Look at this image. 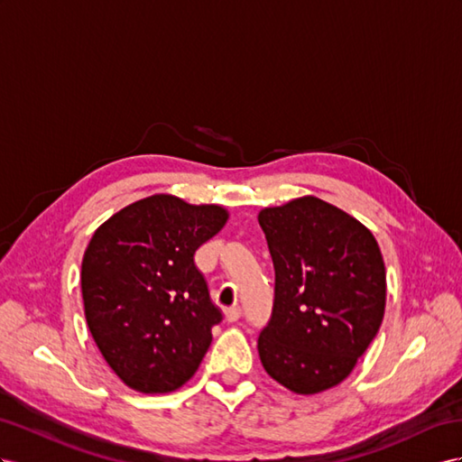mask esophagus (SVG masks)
Masks as SVG:
<instances>
[{
    "mask_svg": "<svg viewBox=\"0 0 462 462\" xmlns=\"http://www.w3.org/2000/svg\"><path fill=\"white\" fill-rule=\"evenodd\" d=\"M224 316H226V322H238L242 316V310L238 309V306H234V309H228L226 312H224Z\"/></svg>",
    "mask_w": 462,
    "mask_h": 462,
    "instance_id": "esophagus-1",
    "label": "esophagus"
}]
</instances>
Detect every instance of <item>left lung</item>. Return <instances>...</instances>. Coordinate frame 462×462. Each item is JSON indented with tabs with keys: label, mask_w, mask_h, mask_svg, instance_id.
I'll return each instance as SVG.
<instances>
[{
	"label": "left lung",
	"mask_w": 462,
	"mask_h": 462,
	"mask_svg": "<svg viewBox=\"0 0 462 462\" xmlns=\"http://www.w3.org/2000/svg\"><path fill=\"white\" fill-rule=\"evenodd\" d=\"M275 265V300L257 351L294 394H318L351 374L383 324L386 269L363 224L306 195L257 215Z\"/></svg>",
	"instance_id": "8db88e82"
}]
</instances>
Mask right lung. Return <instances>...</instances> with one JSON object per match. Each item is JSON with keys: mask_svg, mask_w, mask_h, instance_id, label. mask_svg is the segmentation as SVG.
I'll list each match as a JSON object with an SVG mask.
<instances>
[{"mask_svg": "<svg viewBox=\"0 0 462 462\" xmlns=\"http://www.w3.org/2000/svg\"><path fill=\"white\" fill-rule=\"evenodd\" d=\"M226 220L220 205L160 193L115 212L91 236L81 262L86 320L126 386L171 393L197 373L222 312L193 255Z\"/></svg>", "mask_w": 462, "mask_h": 462, "instance_id": "1", "label": "right lung"}]
</instances>
